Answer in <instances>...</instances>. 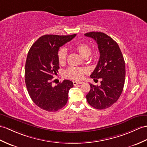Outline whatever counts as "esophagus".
<instances>
[{"label":"esophagus","instance_id":"esophagus-1","mask_svg":"<svg viewBox=\"0 0 147 147\" xmlns=\"http://www.w3.org/2000/svg\"><path fill=\"white\" fill-rule=\"evenodd\" d=\"M83 83V82L82 81H73V84H74V86H76V85H77V84H82Z\"/></svg>","mask_w":147,"mask_h":147}]
</instances>
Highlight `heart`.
Wrapping results in <instances>:
<instances>
[{
	"instance_id": "1",
	"label": "heart",
	"mask_w": 147,
	"mask_h": 147,
	"mask_svg": "<svg viewBox=\"0 0 147 147\" xmlns=\"http://www.w3.org/2000/svg\"><path fill=\"white\" fill-rule=\"evenodd\" d=\"M73 48L75 51L79 53L80 55L84 57L87 58L91 53V47L86 43L80 42L75 44L73 46ZM67 58V51L65 48L62 47L57 52V59L60 64L65 63ZM86 73V70L83 68H78L71 67L65 71L64 76L68 79L74 80H80L83 78L84 74Z\"/></svg>"
}]
</instances>
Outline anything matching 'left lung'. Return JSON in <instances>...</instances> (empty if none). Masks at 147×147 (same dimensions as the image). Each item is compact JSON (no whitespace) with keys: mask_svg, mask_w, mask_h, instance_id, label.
<instances>
[{"mask_svg":"<svg viewBox=\"0 0 147 147\" xmlns=\"http://www.w3.org/2000/svg\"><path fill=\"white\" fill-rule=\"evenodd\" d=\"M96 40L100 56L97 66L90 75L94 80L101 78L100 86L90 83L91 90L86 100L98 110L110 107L117 101L125 84V63L118 44L103 32H91L84 34Z\"/></svg>","mask_w":147,"mask_h":147,"instance_id":"1","label":"left lung"}]
</instances>
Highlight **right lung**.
Instances as JSON below:
<instances>
[{
    "mask_svg": "<svg viewBox=\"0 0 147 147\" xmlns=\"http://www.w3.org/2000/svg\"><path fill=\"white\" fill-rule=\"evenodd\" d=\"M76 36L44 35L33 44L27 54L25 66L27 90L34 103L44 110L56 111L67 103L73 82L65 80L53 86V78L59 69V47Z\"/></svg>",
    "mask_w": 147,
    "mask_h": 147,
    "instance_id": "add662e5",
    "label": "right lung"
}]
</instances>
